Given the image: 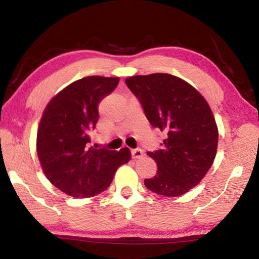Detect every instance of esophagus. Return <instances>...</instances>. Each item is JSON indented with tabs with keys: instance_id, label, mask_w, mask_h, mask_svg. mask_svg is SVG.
<instances>
[{
	"instance_id": "esophagus-1",
	"label": "esophagus",
	"mask_w": 259,
	"mask_h": 259,
	"mask_svg": "<svg viewBox=\"0 0 259 259\" xmlns=\"http://www.w3.org/2000/svg\"><path fill=\"white\" fill-rule=\"evenodd\" d=\"M143 151L140 150V148H135V150L131 151V156L134 157V159H140V157L143 156Z\"/></svg>"
}]
</instances>
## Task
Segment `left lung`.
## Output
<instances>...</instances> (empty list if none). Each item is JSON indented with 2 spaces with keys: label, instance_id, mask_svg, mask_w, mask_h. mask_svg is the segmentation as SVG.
<instances>
[{
  "label": "left lung",
  "instance_id": "obj_1",
  "mask_svg": "<svg viewBox=\"0 0 259 259\" xmlns=\"http://www.w3.org/2000/svg\"><path fill=\"white\" fill-rule=\"evenodd\" d=\"M125 83L148 122L166 134L161 150L147 152L157 172L144 184L160 195L185 194L202 181L216 156L218 129L211 108L195 88L170 74L130 76Z\"/></svg>",
  "mask_w": 259,
  "mask_h": 259
}]
</instances>
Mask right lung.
Listing matches in <instances>:
<instances>
[{"label": "right lung", "instance_id": "right-lung-1", "mask_svg": "<svg viewBox=\"0 0 259 259\" xmlns=\"http://www.w3.org/2000/svg\"><path fill=\"white\" fill-rule=\"evenodd\" d=\"M119 81L83 77L57 94L43 112L36 139L38 160L52 185L73 198H90L107 190L116 169L131 157L126 147L119 152L89 147L98 105Z\"/></svg>", "mask_w": 259, "mask_h": 259}]
</instances>
